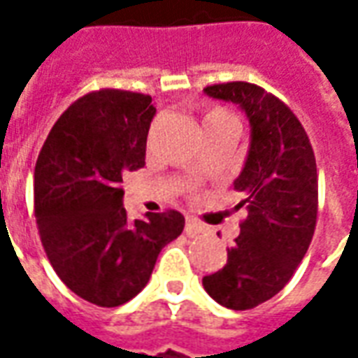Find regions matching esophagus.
<instances>
[{"label": "esophagus", "mask_w": 358, "mask_h": 358, "mask_svg": "<svg viewBox=\"0 0 358 358\" xmlns=\"http://www.w3.org/2000/svg\"><path fill=\"white\" fill-rule=\"evenodd\" d=\"M205 232V226L197 222L195 218H187L186 220V234L187 236H197V234Z\"/></svg>", "instance_id": "34e87169"}]
</instances>
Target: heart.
Here are the masks:
<instances>
[{
	"label": "heart",
	"mask_w": 358,
	"mask_h": 358,
	"mask_svg": "<svg viewBox=\"0 0 358 358\" xmlns=\"http://www.w3.org/2000/svg\"><path fill=\"white\" fill-rule=\"evenodd\" d=\"M217 128H228L236 132V118L232 113L226 109H210L203 117V130H217Z\"/></svg>",
	"instance_id": "obj_1"
}]
</instances>
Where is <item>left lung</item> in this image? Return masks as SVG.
<instances>
[{
	"label": "left lung",
	"instance_id": "1",
	"mask_svg": "<svg viewBox=\"0 0 358 358\" xmlns=\"http://www.w3.org/2000/svg\"><path fill=\"white\" fill-rule=\"evenodd\" d=\"M203 92L238 105L251 128L245 163L234 180L248 218L224 268L203 278L217 303L245 310L284 289L310 245L318 205L315 153L297 117L263 88L228 82Z\"/></svg>",
	"mask_w": 358,
	"mask_h": 358
}]
</instances>
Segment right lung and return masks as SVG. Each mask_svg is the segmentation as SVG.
Returning <instances> with one entry per match:
<instances>
[{"mask_svg": "<svg viewBox=\"0 0 358 358\" xmlns=\"http://www.w3.org/2000/svg\"><path fill=\"white\" fill-rule=\"evenodd\" d=\"M157 109L120 90L84 95L59 117L34 171L36 222L63 284L99 307H118L148 285L161 249L184 230L178 210L128 220L122 174L145 164Z\"/></svg>", "mask_w": 358, "mask_h": 358, "instance_id": "1", "label": "right lung"}]
</instances>
